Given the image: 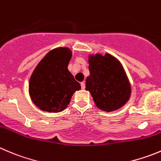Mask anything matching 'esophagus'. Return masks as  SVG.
I'll return each mask as SVG.
<instances>
[{
	"label": "esophagus",
	"instance_id": "obj_1",
	"mask_svg": "<svg viewBox=\"0 0 161 161\" xmlns=\"http://www.w3.org/2000/svg\"><path fill=\"white\" fill-rule=\"evenodd\" d=\"M85 87H86L85 82H81V88H82V90H84V89H85Z\"/></svg>",
	"mask_w": 161,
	"mask_h": 161
}]
</instances>
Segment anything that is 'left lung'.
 <instances>
[{"mask_svg": "<svg viewBox=\"0 0 161 161\" xmlns=\"http://www.w3.org/2000/svg\"><path fill=\"white\" fill-rule=\"evenodd\" d=\"M90 75L86 79V90L100 110L111 112L121 108L130 100V80L121 62L106 53L88 55Z\"/></svg>", "mask_w": 161, "mask_h": 161, "instance_id": "obj_1", "label": "left lung"}]
</instances>
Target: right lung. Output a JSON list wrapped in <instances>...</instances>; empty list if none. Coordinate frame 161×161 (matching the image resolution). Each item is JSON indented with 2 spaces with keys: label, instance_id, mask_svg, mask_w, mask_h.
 Masks as SVG:
<instances>
[{
  "label": "right lung",
  "instance_id": "obj_1",
  "mask_svg": "<svg viewBox=\"0 0 161 161\" xmlns=\"http://www.w3.org/2000/svg\"><path fill=\"white\" fill-rule=\"evenodd\" d=\"M71 57L69 48L57 47L49 51L34 68L28 92L31 101L40 110L62 112L67 108L75 92L81 89L68 69Z\"/></svg>",
  "mask_w": 161,
  "mask_h": 161
}]
</instances>
